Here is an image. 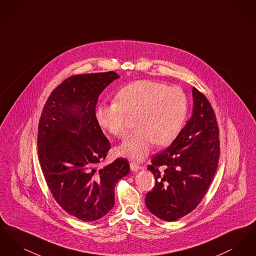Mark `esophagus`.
Masks as SVG:
<instances>
[{
  "instance_id": "esophagus-1",
  "label": "esophagus",
  "mask_w": 256,
  "mask_h": 256,
  "mask_svg": "<svg viewBox=\"0 0 256 256\" xmlns=\"http://www.w3.org/2000/svg\"><path fill=\"white\" fill-rule=\"evenodd\" d=\"M130 170L132 172H136V170H139V169H142V167H140L137 163L135 162H130Z\"/></svg>"
}]
</instances>
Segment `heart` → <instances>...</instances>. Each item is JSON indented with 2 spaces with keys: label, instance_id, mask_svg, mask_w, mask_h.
<instances>
[{
  "label": "heart",
  "instance_id": "heart-1",
  "mask_svg": "<svg viewBox=\"0 0 256 256\" xmlns=\"http://www.w3.org/2000/svg\"><path fill=\"white\" fill-rule=\"evenodd\" d=\"M117 100L100 102L96 118L110 134L122 138L126 134V113L136 114L138 126L119 146L124 156L141 161L156 144L164 146L180 132L188 111V98L182 88L138 80L122 87Z\"/></svg>",
  "mask_w": 256,
  "mask_h": 256
}]
</instances>
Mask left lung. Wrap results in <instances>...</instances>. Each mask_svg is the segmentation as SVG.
Listing matches in <instances>:
<instances>
[{
	"label": "left lung",
	"instance_id": "obj_1",
	"mask_svg": "<svg viewBox=\"0 0 256 256\" xmlns=\"http://www.w3.org/2000/svg\"><path fill=\"white\" fill-rule=\"evenodd\" d=\"M193 110L174 142L148 166L156 186L146 195L152 214L168 222L193 211L202 202L217 170L219 128L206 96L192 88Z\"/></svg>",
	"mask_w": 256,
	"mask_h": 256
}]
</instances>
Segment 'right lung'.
<instances>
[{
	"label": "right lung",
	"mask_w": 256,
	"mask_h": 256,
	"mask_svg": "<svg viewBox=\"0 0 256 256\" xmlns=\"http://www.w3.org/2000/svg\"><path fill=\"white\" fill-rule=\"evenodd\" d=\"M120 76L115 72L76 74L50 94L38 126V158L54 200L78 219L106 215L116 183L130 172L128 160L100 167L110 150L96 118L102 92Z\"/></svg>",
	"instance_id": "1"
}]
</instances>
